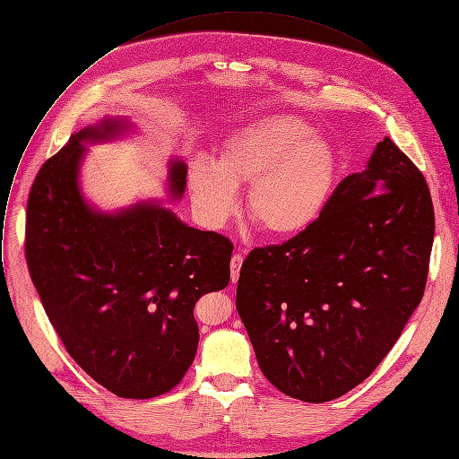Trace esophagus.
<instances>
[{"label":"esophagus","mask_w":459,"mask_h":459,"mask_svg":"<svg viewBox=\"0 0 459 459\" xmlns=\"http://www.w3.org/2000/svg\"><path fill=\"white\" fill-rule=\"evenodd\" d=\"M241 264H243V255L241 254H234L232 259H230V273H232V283L238 281V276H239V269H241Z\"/></svg>","instance_id":"34e87169"}]
</instances>
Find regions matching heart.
<instances>
[{"label": "heart", "mask_w": 459, "mask_h": 459, "mask_svg": "<svg viewBox=\"0 0 459 459\" xmlns=\"http://www.w3.org/2000/svg\"><path fill=\"white\" fill-rule=\"evenodd\" d=\"M338 178L333 147L292 114H273L229 138L218 165L190 167L192 205L211 229H221L238 211V190L248 188V218L274 236L301 232L329 204Z\"/></svg>", "instance_id": "1"}]
</instances>
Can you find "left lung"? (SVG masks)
<instances>
[{"mask_svg": "<svg viewBox=\"0 0 459 459\" xmlns=\"http://www.w3.org/2000/svg\"><path fill=\"white\" fill-rule=\"evenodd\" d=\"M432 241L427 181L383 138L312 225L245 257L236 308L261 372L307 403L347 394L394 347L420 305Z\"/></svg>", "mask_w": 459, "mask_h": 459, "instance_id": "1", "label": "left lung"}]
</instances>
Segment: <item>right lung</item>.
Returning a JSON list of instances; mask_svg holds the SVG:
<instances>
[{
	"label": "right lung",
	"instance_id": "1",
	"mask_svg": "<svg viewBox=\"0 0 459 459\" xmlns=\"http://www.w3.org/2000/svg\"><path fill=\"white\" fill-rule=\"evenodd\" d=\"M105 117L43 163L27 204L25 254L43 308L71 358L112 394L149 400L174 388L198 351L194 305L230 280L232 243L185 225L160 202L94 209L80 188L89 143L114 140ZM179 200L186 165L169 161Z\"/></svg>",
	"mask_w": 459,
	"mask_h": 459
}]
</instances>
